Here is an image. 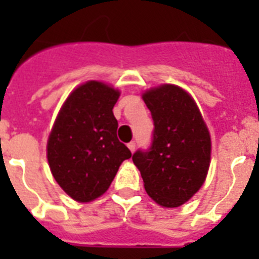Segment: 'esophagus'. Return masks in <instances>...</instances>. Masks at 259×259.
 I'll use <instances>...</instances> for the list:
<instances>
[{
  "label": "esophagus",
  "instance_id": "1",
  "mask_svg": "<svg viewBox=\"0 0 259 259\" xmlns=\"http://www.w3.org/2000/svg\"><path fill=\"white\" fill-rule=\"evenodd\" d=\"M127 148H129L130 152H132V153H133L134 150H136V141L129 142V144H127Z\"/></svg>",
  "mask_w": 259,
  "mask_h": 259
}]
</instances>
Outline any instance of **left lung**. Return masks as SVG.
I'll list each match as a JSON object with an SVG mask.
<instances>
[{"label": "left lung", "mask_w": 259, "mask_h": 259, "mask_svg": "<svg viewBox=\"0 0 259 259\" xmlns=\"http://www.w3.org/2000/svg\"><path fill=\"white\" fill-rule=\"evenodd\" d=\"M144 102L153 119L148 149H138L133 162L144 187L162 207H179L199 191L211 157V140L201 114L188 93L173 84L146 91Z\"/></svg>", "instance_id": "8db88e82"}]
</instances>
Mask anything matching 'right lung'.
<instances>
[{
	"label": "right lung",
	"instance_id": "obj_1",
	"mask_svg": "<svg viewBox=\"0 0 259 259\" xmlns=\"http://www.w3.org/2000/svg\"><path fill=\"white\" fill-rule=\"evenodd\" d=\"M118 98L117 90L91 80L71 93L56 118L47 157L55 180L74 200L103 195L122 161L132 157L117 137Z\"/></svg>",
	"mask_w": 259,
	"mask_h": 259
}]
</instances>
